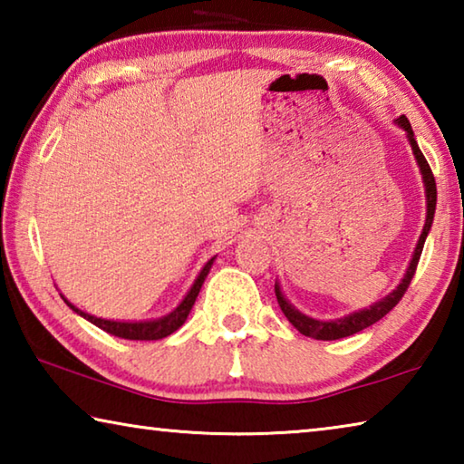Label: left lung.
<instances>
[{
    "mask_svg": "<svg viewBox=\"0 0 464 464\" xmlns=\"http://www.w3.org/2000/svg\"><path fill=\"white\" fill-rule=\"evenodd\" d=\"M395 122L407 132V139H410V145H411V151L415 155V161H418L420 171H421L423 186H426V210H428V213H426V225H423L418 246H415V249H413L410 268H407L403 280L399 282V286L392 290V293H389L387 296H384V298H381L379 303L371 304V307H368V309L350 313L348 317H342V319H335V321L313 319V317L304 315V313H301L298 309H295L293 304L286 301V296L282 295L280 285L276 282V285H274V293H276V298H278V304H280L282 313H285L286 319L298 329V332H301L303 335H307V337H313V340H324V342L340 340V337L354 335L358 332H362V329L371 327L372 324H376V321L382 319L392 307H395L399 301H401V296L405 295V290H407V286H410V282L413 278L415 268H418L423 243H426V237H428L430 229H431V223H434V213H436V179H434V174H431V169L428 166L426 157H423V153L420 151L418 140H415V137H413V129H411L410 121H407L405 116H399Z\"/></svg>",
    "mask_w": 464,
    "mask_h": 464,
    "instance_id": "obj_1",
    "label": "left lung"
}]
</instances>
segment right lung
I'll use <instances>...</instances> for the list:
<instances>
[{
	"label": "right lung",
	"mask_w": 464,
	"mask_h": 464,
	"mask_svg": "<svg viewBox=\"0 0 464 464\" xmlns=\"http://www.w3.org/2000/svg\"><path fill=\"white\" fill-rule=\"evenodd\" d=\"M213 262L215 257H210V260L204 264V268L200 270L198 278L194 280L192 288L188 290V295L184 296V301L178 304V307L168 313V315H163L160 319H151V321H110V319H102V317H93L90 315V313H85L82 309L73 307L72 303L67 301L65 296H63V301H65L69 307H72L77 315H82L83 319H88L90 324H93L100 329H104L106 334L110 335H116V337H122V340H161V337H168L176 332V329H179L184 325V321L188 319V315H190L192 311V304L196 301V296H198L200 288L204 285V278L208 276L210 268H213Z\"/></svg>",
	"instance_id": "add662e5"
}]
</instances>
